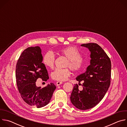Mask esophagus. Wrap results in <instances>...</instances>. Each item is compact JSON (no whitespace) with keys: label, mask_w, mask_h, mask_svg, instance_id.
I'll use <instances>...</instances> for the list:
<instances>
[{"label":"esophagus","mask_w":127,"mask_h":127,"mask_svg":"<svg viewBox=\"0 0 127 127\" xmlns=\"http://www.w3.org/2000/svg\"><path fill=\"white\" fill-rule=\"evenodd\" d=\"M62 83H63V82H61V81H57V82H56V85H57V86H59V85H61V84H62Z\"/></svg>","instance_id":"1"}]
</instances>
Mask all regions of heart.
I'll use <instances>...</instances> for the list:
<instances>
[{"label": "heart", "mask_w": 127, "mask_h": 127, "mask_svg": "<svg viewBox=\"0 0 127 127\" xmlns=\"http://www.w3.org/2000/svg\"><path fill=\"white\" fill-rule=\"evenodd\" d=\"M60 53L68 59L66 67H69L75 72L82 71L84 67V61L81 57L79 50L75 47L69 46L61 49ZM55 55L52 51L47 52L43 56V63L47 67L53 68L55 63ZM71 75L69 68H57L52 73V78L55 80L63 81L66 80Z\"/></svg>", "instance_id": "b5f03b06"}]
</instances>
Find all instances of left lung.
Segmentation results:
<instances>
[{
    "label": "left lung",
    "instance_id": "1",
    "mask_svg": "<svg viewBox=\"0 0 127 127\" xmlns=\"http://www.w3.org/2000/svg\"><path fill=\"white\" fill-rule=\"evenodd\" d=\"M87 48L91 53L90 64L85 73L78 76L76 79L83 81V89L79 90L78 85L73 87L70 100L76 108L88 110L97 104L103 98L111 84V62L106 53L96 43L81 45ZM81 83H79V85Z\"/></svg>",
    "mask_w": 127,
    "mask_h": 127
}]
</instances>
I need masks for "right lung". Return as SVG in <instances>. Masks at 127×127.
Returning a JSON list of instances; mask_svg holds the SVG:
<instances>
[{
    "mask_svg": "<svg viewBox=\"0 0 127 127\" xmlns=\"http://www.w3.org/2000/svg\"><path fill=\"white\" fill-rule=\"evenodd\" d=\"M42 61L40 47H29L20 56L15 69L17 86L22 98L27 104L38 108L48 104L56 88L53 83L43 88L36 86L38 78L45 81L49 79L48 71Z\"/></svg>",
    "mask_w": 127,
    "mask_h": 127,
    "instance_id": "obj_1",
    "label": "right lung"
}]
</instances>
